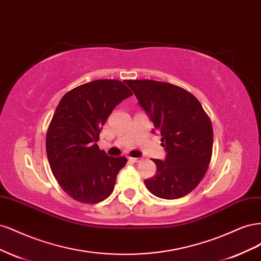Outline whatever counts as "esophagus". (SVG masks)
<instances>
[{
  "mask_svg": "<svg viewBox=\"0 0 261 261\" xmlns=\"http://www.w3.org/2000/svg\"><path fill=\"white\" fill-rule=\"evenodd\" d=\"M128 159H129V161H132L134 163H138V162H140L141 160H143V159H141V158H133V156H129Z\"/></svg>",
  "mask_w": 261,
  "mask_h": 261,
  "instance_id": "34e87169",
  "label": "esophagus"
}]
</instances>
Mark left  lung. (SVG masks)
Masks as SVG:
<instances>
[{
    "mask_svg": "<svg viewBox=\"0 0 261 261\" xmlns=\"http://www.w3.org/2000/svg\"><path fill=\"white\" fill-rule=\"evenodd\" d=\"M154 128L161 133L165 160L153 159L156 172L145 179L149 192L177 199L193 192L208 170L213 130L210 117L194 94L169 83L125 81Z\"/></svg>",
    "mask_w": 261,
    "mask_h": 261,
    "instance_id": "left-lung-1",
    "label": "left lung"
}]
</instances>
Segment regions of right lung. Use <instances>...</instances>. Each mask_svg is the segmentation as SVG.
<instances>
[{
	"instance_id": "right-lung-1",
	"label": "right lung",
	"mask_w": 261,
	"mask_h": 261,
	"mask_svg": "<svg viewBox=\"0 0 261 261\" xmlns=\"http://www.w3.org/2000/svg\"><path fill=\"white\" fill-rule=\"evenodd\" d=\"M132 94L120 81L98 80L61 99L46 132L45 149L54 177L73 199L97 203L113 192L127 159L108 155L97 141L113 109Z\"/></svg>"
}]
</instances>
